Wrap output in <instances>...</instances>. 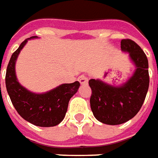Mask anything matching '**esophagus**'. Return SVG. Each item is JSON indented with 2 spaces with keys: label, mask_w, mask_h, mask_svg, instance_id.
Returning a JSON list of instances; mask_svg holds the SVG:
<instances>
[{
  "label": "esophagus",
  "mask_w": 158,
  "mask_h": 158,
  "mask_svg": "<svg viewBox=\"0 0 158 158\" xmlns=\"http://www.w3.org/2000/svg\"><path fill=\"white\" fill-rule=\"evenodd\" d=\"M78 79H79V83L81 85H86L88 83V79L85 74H81L80 76H79Z\"/></svg>",
  "instance_id": "34e87169"
}]
</instances>
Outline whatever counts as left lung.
I'll use <instances>...</instances> for the list:
<instances>
[{
  "label": "left lung",
  "instance_id": "8db88e82",
  "mask_svg": "<svg viewBox=\"0 0 158 158\" xmlns=\"http://www.w3.org/2000/svg\"><path fill=\"white\" fill-rule=\"evenodd\" d=\"M121 50L129 52L136 65L133 75L122 85L113 86L99 79H90L92 89L91 109L94 117L103 124H124L137 115L149 89V64L145 53L135 41L121 40Z\"/></svg>",
  "mask_w": 158,
  "mask_h": 158
}]
</instances>
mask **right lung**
<instances>
[{
	"mask_svg": "<svg viewBox=\"0 0 158 158\" xmlns=\"http://www.w3.org/2000/svg\"><path fill=\"white\" fill-rule=\"evenodd\" d=\"M25 40L12 54L6 73V87L13 106L21 118L31 124L40 127H52L59 124L65 118L70 98L78 92L79 81L62 84L48 93H34L20 85L15 75V62L20 50L27 40Z\"/></svg>",
	"mask_w": 158,
	"mask_h": 158,
	"instance_id": "1",
	"label": "right lung"
}]
</instances>
